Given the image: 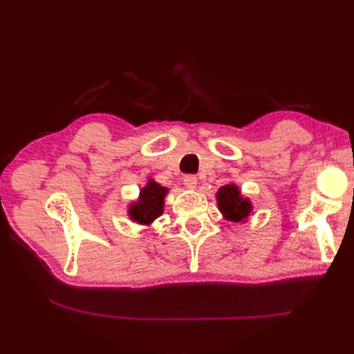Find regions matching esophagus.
<instances>
[{
    "label": "esophagus",
    "instance_id": "34e87169",
    "mask_svg": "<svg viewBox=\"0 0 354 354\" xmlns=\"http://www.w3.org/2000/svg\"><path fill=\"white\" fill-rule=\"evenodd\" d=\"M183 181H185V186L187 189H195L196 185H198V180H196L195 176H186Z\"/></svg>",
    "mask_w": 354,
    "mask_h": 354
}]
</instances>
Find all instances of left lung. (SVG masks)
I'll use <instances>...</instances> for the list:
<instances>
[{"mask_svg":"<svg viewBox=\"0 0 354 354\" xmlns=\"http://www.w3.org/2000/svg\"><path fill=\"white\" fill-rule=\"evenodd\" d=\"M217 205L223 217L234 221V223H243L252 211V205L248 198H243L241 195V190L236 185H226L221 186L217 192Z\"/></svg>","mask_w":354,"mask_h":354,"instance_id":"obj_1","label":"left lung"}]
</instances>
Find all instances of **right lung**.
Wrapping results in <instances>:
<instances>
[{"label": "right lung", "instance_id": "1", "mask_svg": "<svg viewBox=\"0 0 354 354\" xmlns=\"http://www.w3.org/2000/svg\"><path fill=\"white\" fill-rule=\"evenodd\" d=\"M167 194V187L158 185L153 178H149L147 185L140 190V196L128 207V216L133 221L149 226L164 212Z\"/></svg>", "mask_w": 354, "mask_h": 354}]
</instances>
